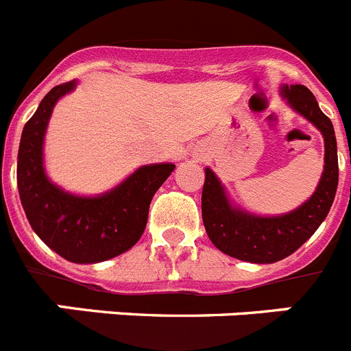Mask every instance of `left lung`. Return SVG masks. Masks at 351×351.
<instances>
[{
  "label": "left lung",
  "instance_id": "8db88e82",
  "mask_svg": "<svg viewBox=\"0 0 351 351\" xmlns=\"http://www.w3.org/2000/svg\"><path fill=\"white\" fill-rule=\"evenodd\" d=\"M281 95L295 112L320 130L325 144V165L320 182L309 200L280 216H256L232 206L216 173L206 169L202 219L210 243L225 255L251 263H274L299 250L327 218L339 179L334 126L320 110L306 86H283Z\"/></svg>",
  "mask_w": 351,
  "mask_h": 351
}]
</instances>
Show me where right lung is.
<instances>
[{"label":"right lung","instance_id":"1","mask_svg":"<svg viewBox=\"0 0 351 351\" xmlns=\"http://www.w3.org/2000/svg\"><path fill=\"white\" fill-rule=\"evenodd\" d=\"M77 80L52 88L24 125L17 156V188L31 228L68 262L96 263L114 258L138 243L149 204L167 181L173 163L137 169L110 191L96 197L68 193L43 169V138L56 101L73 91Z\"/></svg>","mask_w":351,"mask_h":351}]
</instances>
